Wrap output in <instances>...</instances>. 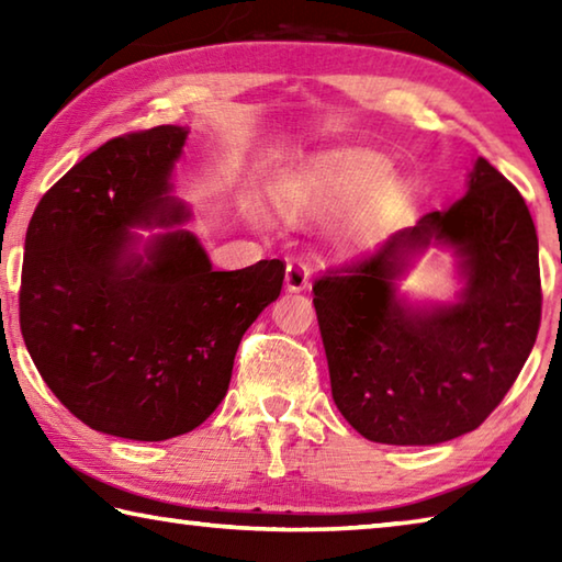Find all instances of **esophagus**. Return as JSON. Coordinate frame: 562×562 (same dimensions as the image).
I'll return each instance as SVG.
<instances>
[{
  "label": "esophagus",
  "instance_id": "esophagus-1",
  "mask_svg": "<svg viewBox=\"0 0 562 562\" xmlns=\"http://www.w3.org/2000/svg\"><path fill=\"white\" fill-rule=\"evenodd\" d=\"M284 288L288 292H302L310 288V270L300 262H290L284 270Z\"/></svg>",
  "mask_w": 562,
  "mask_h": 562
}]
</instances>
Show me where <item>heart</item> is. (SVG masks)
<instances>
[{
    "label": "heart",
    "instance_id": "b5f03b06",
    "mask_svg": "<svg viewBox=\"0 0 562 562\" xmlns=\"http://www.w3.org/2000/svg\"><path fill=\"white\" fill-rule=\"evenodd\" d=\"M389 173H392L389 160L374 150L331 148L312 158L307 166L282 176L272 186V203L284 215L302 217L327 215L357 202L335 227L337 250L357 252L374 243L386 198L402 193L398 180L383 182ZM379 184L383 188L379 189Z\"/></svg>",
    "mask_w": 562,
    "mask_h": 562
}]
</instances>
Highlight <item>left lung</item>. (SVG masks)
<instances>
[{
	"mask_svg": "<svg viewBox=\"0 0 562 562\" xmlns=\"http://www.w3.org/2000/svg\"><path fill=\"white\" fill-rule=\"evenodd\" d=\"M429 249L451 251V301H412L401 280ZM331 398L364 439L434 446L501 404L540 325L538 235L520 193L475 158L459 201L389 235L315 282Z\"/></svg>",
	"mask_w": 562,
	"mask_h": 562,
	"instance_id": "left-lung-1",
	"label": "left lung"
}]
</instances>
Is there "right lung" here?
Masks as SVG:
<instances>
[{
  "mask_svg": "<svg viewBox=\"0 0 562 562\" xmlns=\"http://www.w3.org/2000/svg\"><path fill=\"white\" fill-rule=\"evenodd\" d=\"M188 126L113 138L32 215L19 322L46 386L93 431L166 441L223 402L247 327L284 265L213 270L173 195ZM144 238L136 229H155Z\"/></svg>",
  "mask_w": 562,
  "mask_h": 562,
  "instance_id": "right-lung-1",
  "label": "right lung"
}]
</instances>
